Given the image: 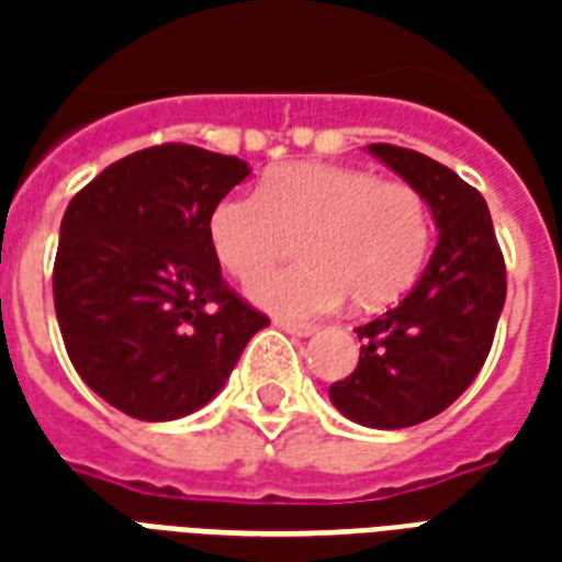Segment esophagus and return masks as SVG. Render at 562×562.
I'll use <instances>...</instances> for the list:
<instances>
[{
    "instance_id": "obj_1",
    "label": "esophagus",
    "mask_w": 562,
    "mask_h": 562,
    "mask_svg": "<svg viewBox=\"0 0 562 562\" xmlns=\"http://www.w3.org/2000/svg\"><path fill=\"white\" fill-rule=\"evenodd\" d=\"M273 326H280L282 333L297 335V338H306V335L315 333V326L312 324H294V321H282V317H277V321H273Z\"/></svg>"
}]
</instances>
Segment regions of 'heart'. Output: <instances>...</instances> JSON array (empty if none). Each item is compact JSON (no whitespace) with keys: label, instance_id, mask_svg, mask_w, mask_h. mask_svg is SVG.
I'll use <instances>...</instances> for the list:
<instances>
[{"label":"heart","instance_id":"heart-1","mask_svg":"<svg viewBox=\"0 0 562 562\" xmlns=\"http://www.w3.org/2000/svg\"><path fill=\"white\" fill-rule=\"evenodd\" d=\"M294 238H303L306 265L256 280V303L308 317L350 297V306L370 312L414 285L431 245V218L411 183L326 162L282 166L256 192L224 194L210 212L212 250L238 280L285 259Z\"/></svg>","mask_w":562,"mask_h":562}]
</instances>
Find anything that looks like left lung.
<instances>
[{
	"label": "left lung",
	"instance_id": "8db88e82",
	"mask_svg": "<svg viewBox=\"0 0 562 562\" xmlns=\"http://www.w3.org/2000/svg\"><path fill=\"white\" fill-rule=\"evenodd\" d=\"M368 151L426 198L440 233L408 297L356 329L359 364L329 400L361 426L408 428L449 408L484 368L505 306V256L479 189L411 148Z\"/></svg>",
	"mask_w": 562,
	"mask_h": 562
}]
</instances>
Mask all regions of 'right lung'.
<instances>
[{
    "instance_id": "add662e5",
    "label": "right lung",
    "mask_w": 562,
    "mask_h": 562,
    "mask_svg": "<svg viewBox=\"0 0 562 562\" xmlns=\"http://www.w3.org/2000/svg\"><path fill=\"white\" fill-rule=\"evenodd\" d=\"M250 175L183 143L127 154L60 221L55 312L83 382L145 423L187 417L224 387L271 324L221 277L210 212Z\"/></svg>"
}]
</instances>
